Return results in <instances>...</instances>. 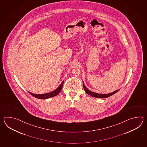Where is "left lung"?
<instances>
[{"label":"left lung","mask_w":147,"mask_h":147,"mask_svg":"<svg viewBox=\"0 0 147 147\" xmlns=\"http://www.w3.org/2000/svg\"><path fill=\"white\" fill-rule=\"evenodd\" d=\"M83 86H84V91L86 92V93H87L88 94L90 95V96H92V97L98 98H108V97H110V96H112L113 94H116V92H117L119 90V89H118V90L115 91H113V92H111V93H110V94H98V93H95V92H92V91H91L89 90V89H88L87 87L85 86V85H84V82H83Z\"/></svg>","instance_id":"1"}]
</instances>
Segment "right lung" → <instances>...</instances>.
<instances>
[{"label":"right lung","instance_id":"1","mask_svg":"<svg viewBox=\"0 0 147 147\" xmlns=\"http://www.w3.org/2000/svg\"><path fill=\"white\" fill-rule=\"evenodd\" d=\"M63 81L62 82V83L60 84L59 86L57 88L56 90H55L52 92H49V93H47V94H32V93L30 92L29 91H28V92L35 98H37L38 99H48V98H49L51 97L56 96L58 94H59L60 91L63 88Z\"/></svg>","mask_w":147,"mask_h":147}]
</instances>
